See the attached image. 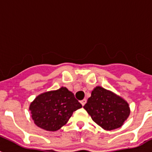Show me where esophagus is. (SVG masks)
Masks as SVG:
<instances>
[{
	"mask_svg": "<svg viewBox=\"0 0 152 152\" xmlns=\"http://www.w3.org/2000/svg\"><path fill=\"white\" fill-rule=\"evenodd\" d=\"M86 103H87V100H86V99H84V100H82L81 101H80V103H81V105H82L83 107L85 105Z\"/></svg>",
	"mask_w": 152,
	"mask_h": 152,
	"instance_id": "1",
	"label": "esophagus"
}]
</instances>
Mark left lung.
I'll return each instance as SVG.
<instances>
[{
  "label": "left lung",
  "instance_id": "1",
  "mask_svg": "<svg viewBox=\"0 0 152 152\" xmlns=\"http://www.w3.org/2000/svg\"><path fill=\"white\" fill-rule=\"evenodd\" d=\"M84 108L98 126L107 130L119 128L130 113L126 100L101 87L94 89Z\"/></svg>",
  "mask_w": 152,
  "mask_h": 152
}]
</instances>
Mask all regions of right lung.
Segmentation results:
<instances>
[{"label":"right lung","mask_w":152,"mask_h":152,"mask_svg":"<svg viewBox=\"0 0 152 152\" xmlns=\"http://www.w3.org/2000/svg\"><path fill=\"white\" fill-rule=\"evenodd\" d=\"M82 105L66 88L39 95L29 110L35 124L46 131H56L66 124L74 111Z\"/></svg>","instance_id":"1"}]
</instances>
